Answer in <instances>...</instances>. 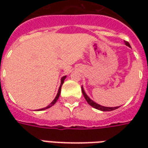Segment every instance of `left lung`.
<instances>
[{
	"instance_id": "obj_1",
	"label": "left lung",
	"mask_w": 148,
	"mask_h": 148,
	"mask_svg": "<svg viewBox=\"0 0 148 148\" xmlns=\"http://www.w3.org/2000/svg\"><path fill=\"white\" fill-rule=\"evenodd\" d=\"M124 42H125V45H127V47H131L129 42H127V41H124ZM82 93H83L84 97L86 98V101L88 102V104H89L90 106H92V107H93V108H95V109H99V110H101V111L106 112V111H112V110H114V109H116L119 108V107H105V106H100V105H98V104H97V103H95L94 101H93L90 99L89 97L87 96L86 93H85V91H84L83 88H82Z\"/></svg>"
}]
</instances>
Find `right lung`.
I'll use <instances>...</instances> for the list:
<instances>
[{
	"mask_svg": "<svg viewBox=\"0 0 148 148\" xmlns=\"http://www.w3.org/2000/svg\"><path fill=\"white\" fill-rule=\"evenodd\" d=\"M65 78H66V76H64V77H62V79H61V85H60V87H59V89H58V93H57V95H56V97H55V98L54 99V101H52L50 105H49L48 106H47L46 108H43V109H41L40 110H44V109H49V108H51V106H53L54 105H55V103H56V101H58V97H59V95H60V93H61V87H62V85L63 84V82H64V80H65Z\"/></svg>",
	"mask_w": 148,
	"mask_h": 148,
	"instance_id": "1",
	"label": "right lung"
}]
</instances>
